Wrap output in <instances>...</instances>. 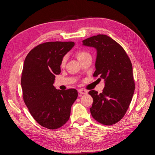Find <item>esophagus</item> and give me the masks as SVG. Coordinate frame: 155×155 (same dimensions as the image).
I'll return each instance as SVG.
<instances>
[{
    "instance_id": "esophagus-1",
    "label": "esophagus",
    "mask_w": 155,
    "mask_h": 155,
    "mask_svg": "<svg viewBox=\"0 0 155 155\" xmlns=\"http://www.w3.org/2000/svg\"><path fill=\"white\" fill-rule=\"evenodd\" d=\"M78 92L79 94H86L87 93V91L86 90H85V89L81 88V89H79Z\"/></svg>"
}]
</instances>
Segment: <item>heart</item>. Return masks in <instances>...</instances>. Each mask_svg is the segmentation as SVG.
<instances>
[{"mask_svg": "<svg viewBox=\"0 0 155 155\" xmlns=\"http://www.w3.org/2000/svg\"><path fill=\"white\" fill-rule=\"evenodd\" d=\"M76 58H78V59L81 62L84 59L86 58L87 57H88V56H91V55L87 52V51H83V50H79V51H78L76 52ZM66 61H67V58L66 57H64L62 59L61 62V66L62 67H63L65 65V63H66Z\"/></svg>", "mask_w": 155, "mask_h": 155, "instance_id": "heart-1", "label": "heart"}]
</instances>
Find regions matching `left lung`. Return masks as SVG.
Instances as JSON below:
<instances>
[{"label":"left lung","mask_w":155,"mask_h":155,"mask_svg":"<svg viewBox=\"0 0 155 155\" xmlns=\"http://www.w3.org/2000/svg\"><path fill=\"white\" fill-rule=\"evenodd\" d=\"M84 46L96 49V71L94 77L104 79L103 92H88L93 104L90 110L98 122L110 125L122 119L134 92L133 66L124 49L110 37L100 34L83 41Z\"/></svg>","instance_id":"left-lung-1"}]
</instances>
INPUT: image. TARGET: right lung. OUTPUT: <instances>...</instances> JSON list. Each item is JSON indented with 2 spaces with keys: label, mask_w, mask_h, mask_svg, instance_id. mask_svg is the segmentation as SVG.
<instances>
[{
  "label": "right lung",
  "mask_w": 155,
  "mask_h": 155,
  "mask_svg": "<svg viewBox=\"0 0 155 155\" xmlns=\"http://www.w3.org/2000/svg\"><path fill=\"white\" fill-rule=\"evenodd\" d=\"M74 42H47L33 48L23 65L21 87L23 100L34 120L41 126L56 129L67 122L78 97L74 88L61 91L53 84L61 73V62Z\"/></svg>",
  "instance_id": "right-lung-1"
}]
</instances>
